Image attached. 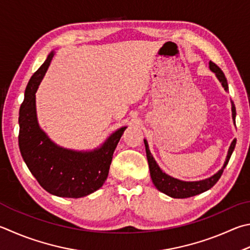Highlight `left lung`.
I'll return each instance as SVG.
<instances>
[{
    "label": "left lung",
    "mask_w": 250,
    "mask_h": 250,
    "mask_svg": "<svg viewBox=\"0 0 250 250\" xmlns=\"http://www.w3.org/2000/svg\"><path fill=\"white\" fill-rule=\"evenodd\" d=\"M208 66H210V70L215 74L217 80L220 81V83L223 86L224 89L228 92L229 90V84L228 81H226V78L223 72L217 66L215 63H213L210 61L208 63ZM230 104H232V117H233V121L235 125V118H236V108L233 101H230ZM144 145H145V152H146V157H147V162H148V167H149V174H151V178L152 181L157 190H160L161 192L167 194L171 198L175 199H185V198H189V197H193L197 196V194H200L207 190L211 189L213 186H214L217 180L220 179L221 175L223 174V170L228 165V163L230 158V155L235 148L236 145V139L233 140V142L230 143L229 152H228V156H226V160L224 162V165L222 168L215 172L214 175L208 177V178L202 179V180H197V181H184L180 179L174 178L169 175H167L166 172L163 171L160 166L156 163V161L154 160L153 155L149 152L148 148V144L147 141L144 139Z\"/></svg>",
    "instance_id": "8db88e82"
}]
</instances>
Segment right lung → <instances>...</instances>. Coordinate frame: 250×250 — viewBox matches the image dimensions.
I'll return each instance as SVG.
<instances>
[{"label": "right lung", "mask_w": 250, "mask_h": 250, "mask_svg": "<svg viewBox=\"0 0 250 250\" xmlns=\"http://www.w3.org/2000/svg\"><path fill=\"white\" fill-rule=\"evenodd\" d=\"M53 57L51 51L27 85L18 118V144L22 160L46 191L57 197L82 198L96 191L106 181L113 152L126 126L90 151L64 148L51 141L38 124L36 92Z\"/></svg>", "instance_id": "add662e5"}]
</instances>
